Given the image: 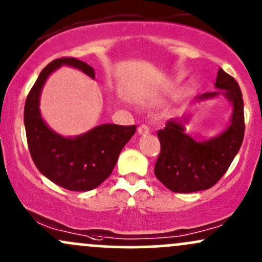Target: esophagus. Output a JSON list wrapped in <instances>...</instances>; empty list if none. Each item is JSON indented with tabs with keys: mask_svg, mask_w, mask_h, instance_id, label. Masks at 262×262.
Segmentation results:
<instances>
[{
	"mask_svg": "<svg viewBox=\"0 0 262 262\" xmlns=\"http://www.w3.org/2000/svg\"><path fill=\"white\" fill-rule=\"evenodd\" d=\"M138 133L140 134V136H144V134H148L149 133V126L148 125H140L139 128H138Z\"/></svg>",
	"mask_w": 262,
	"mask_h": 262,
	"instance_id": "esophagus-1",
	"label": "esophagus"
}]
</instances>
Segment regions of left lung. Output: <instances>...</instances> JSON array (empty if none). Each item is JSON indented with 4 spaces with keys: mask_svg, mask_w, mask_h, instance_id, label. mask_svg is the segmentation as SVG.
<instances>
[{
    "mask_svg": "<svg viewBox=\"0 0 262 262\" xmlns=\"http://www.w3.org/2000/svg\"><path fill=\"white\" fill-rule=\"evenodd\" d=\"M215 88L219 91L198 96L192 103L224 97L232 107L225 129L215 137L196 140L186 133L191 113L166 122L158 132L160 154L154 168L155 177L174 192H195L211 188L226 173L244 140V100L237 82L221 68Z\"/></svg>",
    "mask_w": 262,
    "mask_h": 262,
    "instance_id": "left-lung-1",
    "label": "left lung"
}]
</instances>
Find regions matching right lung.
I'll return each instance as SVG.
<instances>
[{"label": "right lung", "instance_id": "obj_1", "mask_svg": "<svg viewBox=\"0 0 262 262\" xmlns=\"http://www.w3.org/2000/svg\"><path fill=\"white\" fill-rule=\"evenodd\" d=\"M62 66L76 68L92 79L94 68L77 58L52 61L39 73L25 104V128L31 157L47 179L72 191L97 188L112 174L118 157L136 133V125L100 124L76 137L54 132L42 118L39 100L48 77Z\"/></svg>", "mask_w": 262, "mask_h": 262}]
</instances>
